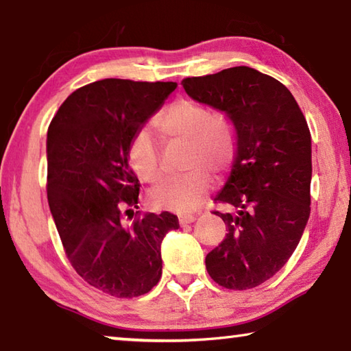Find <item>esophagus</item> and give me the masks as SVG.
Masks as SVG:
<instances>
[{
	"label": "esophagus",
	"instance_id": "1",
	"mask_svg": "<svg viewBox=\"0 0 351 351\" xmlns=\"http://www.w3.org/2000/svg\"><path fill=\"white\" fill-rule=\"evenodd\" d=\"M178 219H180L181 226H187V224L195 221V217L193 215H180V218H178Z\"/></svg>",
	"mask_w": 351,
	"mask_h": 351
}]
</instances>
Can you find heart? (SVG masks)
<instances>
[{
  "label": "heart",
  "instance_id": "heart-1",
  "mask_svg": "<svg viewBox=\"0 0 351 351\" xmlns=\"http://www.w3.org/2000/svg\"><path fill=\"white\" fill-rule=\"evenodd\" d=\"M154 125L167 144H182V170L150 192L156 209L187 212L206 198L217 180L229 173L239 153V139L232 122L219 112L192 99H176L159 112ZM128 161L142 181L162 180V145L150 130L141 128L128 145Z\"/></svg>",
  "mask_w": 351,
  "mask_h": 351
}]
</instances>
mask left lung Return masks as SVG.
I'll use <instances>...</instances> for the list:
<instances>
[{"instance_id": "left-lung-1", "label": "left lung", "mask_w": 351, "mask_h": 351, "mask_svg": "<svg viewBox=\"0 0 351 351\" xmlns=\"http://www.w3.org/2000/svg\"><path fill=\"white\" fill-rule=\"evenodd\" d=\"M190 97L224 111L239 153L213 199L228 234L206 257L212 280L228 289L258 287L283 268L311 210V134L293 94L247 66L186 77Z\"/></svg>"}]
</instances>
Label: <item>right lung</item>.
I'll return each instance as SVG.
<instances>
[{"label":"right lung","mask_w":351,"mask_h":351,"mask_svg":"<svg viewBox=\"0 0 351 351\" xmlns=\"http://www.w3.org/2000/svg\"><path fill=\"white\" fill-rule=\"evenodd\" d=\"M175 82L105 79L75 90L47 130V203L69 263L117 299L150 291L162 276L161 243L178 217L139 209L128 145Z\"/></svg>","instance_id":"obj_1"}]
</instances>
